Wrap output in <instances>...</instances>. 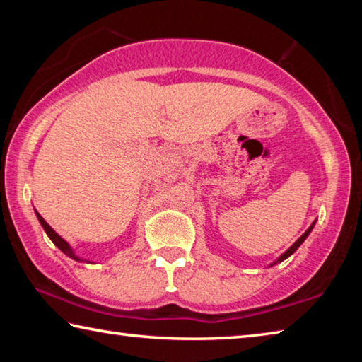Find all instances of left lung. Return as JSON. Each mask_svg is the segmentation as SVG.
I'll return each instance as SVG.
<instances>
[{"instance_id":"left-lung-1","label":"left lung","mask_w":362,"mask_h":362,"mask_svg":"<svg viewBox=\"0 0 362 362\" xmlns=\"http://www.w3.org/2000/svg\"><path fill=\"white\" fill-rule=\"evenodd\" d=\"M313 226H315V223H311V226H310V228H308V230H306V231L303 233V235H302V236H300V238H298V240H297L296 243H293V244H292V246H291L289 249H287V250H286V252H284L283 255H281V257H279V259H278V262H283V260H286V259H287V257H289V255H292L293 252H296V250H297V249L300 247V244H302V243H303V241L306 240V236H308V235H310V231H311V230H313ZM273 265H274V263H273Z\"/></svg>"}]
</instances>
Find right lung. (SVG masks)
I'll return each instance as SVG.
<instances>
[{"instance_id":"add662e5","label":"right lung","mask_w":362,"mask_h":362,"mask_svg":"<svg viewBox=\"0 0 362 362\" xmlns=\"http://www.w3.org/2000/svg\"><path fill=\"white\" fill-rule=\"evenodd\" d=\"M36 217H38V220H40V223H41V226H42V228H45V231L47 233V236H49V240H51L54 244H56V246L60 249V250H62V252L65 254V255H69L70 257V259H73V260H79L78 259V257L75 255V254H73V250H71V247L69 246V243H66V241H64L62 240V238H60L59 235H57V233L56 231H54L52 228H51V226H49L47 223H46V220L45 218H42L41 216H40V214L38 212H36Z\"/></svg>"}]
</instances>
